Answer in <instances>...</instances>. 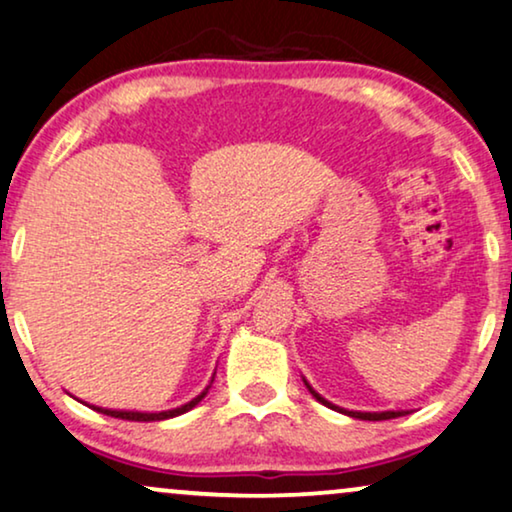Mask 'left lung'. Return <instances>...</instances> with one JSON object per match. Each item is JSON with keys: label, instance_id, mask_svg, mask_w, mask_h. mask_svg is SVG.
Here are the masks:
<instances>
[{"label": "left lung", "instance_id": "obj_1", "mask_svg": "<svg viewBox=\"0 0 512 512\" xmlns=\"http://www.w3.org/2000/svg\"><path fill=\"white\" fill-rule=\"evenodd\" d=\"M306 388H309L311 391V395L313 398L318 400V403H323V405H327V407H332V410H337V412H344V414H349V417H356V419H365V421H384V419H395V417H403L405 412H346V410H339V407H335L332 403H327L325 398H320V395L313 391V388L306 384Z\"/></svg>", "mask_w": 512, "mask_h": 512}]
</instances>
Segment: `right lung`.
<instances>
[{"mask_svg": "<svg viewBox=\"0 0 512 512\" xmlns=\"http://www.w3.org/2000/svg\"><path fill=\"white\" fill-rule=\"evenodd\" d=\"M203 395H206V391H203L199 398H194L192 403L177 407V410H168V412H159V414H147V412H117V410H102V407H93L95 412H102L107 414V417H117V419H126V421H163V419H170V417H177V414H185L192 410V407H196L203 400Z\"/></svg>", "mask_w": 512, "mask_h": 512, "instance_id": "1", "label": "right lung"}]
</instances>
